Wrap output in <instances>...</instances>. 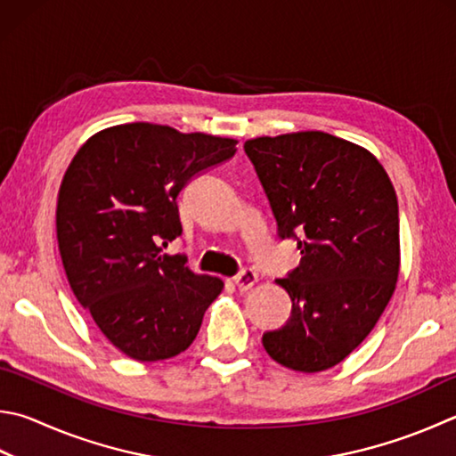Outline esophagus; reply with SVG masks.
Masks as SVG:
<instances>
[{
    "instance_id": "obj_1",
    "label": "esophagus",
    "mask_w": 456,
    "mask_h": 456,
    "mask_svg": "<svg viewBox=\"0 0 456 456\" xmlns=\"http://www.w3.org/2000/svg\"><path fill=\"white\" fill-rule=\"evenodd\" d=\"M256 283V273L253 269H243L237 277H233V285L239 291H247Z\"/></svg>"
}]
</instances>
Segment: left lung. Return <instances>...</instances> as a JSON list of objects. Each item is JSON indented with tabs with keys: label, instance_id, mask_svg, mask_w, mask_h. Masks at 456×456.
<instances>
[{
	"label": "left lung",
	"instance_id": "obj_1",
	"mask_svg": "<svg viewBox=\"0 0 456 456\" xmlns=\"http://www.w3.org/2000/svg\"><path fill=\"white\" fill-rule=\"evenodd\" d=\"M281 239L301 263L277 279L293 301L283 327L263 335L273 361L327 370L365 341L399 279V205L365 147L322 131L245 142Z\"/></svg>",
	"mask_w": 456,
	"mask_h": 456
}]
</instances>
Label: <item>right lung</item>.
<instances>
[{"mask_svg":"<svg viewBox=\"0 0 456 456\" xmlns=\"http://www.w3.org/2000/svg\"><path fill=\"white\" fill-rule=\"evenodd\" d=\"M235 139L179 134L155 123L99 131L81 145L57 195L65 275L99 330L127 354L153 362L183 353L223 281L195 275L181 235L177 195L201 171L235 155Z\"/></svg>","mask_w":456,"mask_h":456,"instance_id":"1","label":"right lung"}]
</instances>
